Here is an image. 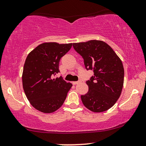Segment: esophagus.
<instances>
[{
    "instance_id": "obj_1",
    "label": "esophagus",
    "mask_w": 146,
    "mask_h": 146,
    "mask_svg": "<svg viewBox=\"0 0 146 146\" xmlns=\"http://www.w3.org/2000/svg\"><path fill=\"white\" fill-rule=\"evenodd\" d=\"M81 81H78V82H73L72 83H73V84H74V85H75V84H78L79 83H80Z\"/></svg>"
}]
</instances>
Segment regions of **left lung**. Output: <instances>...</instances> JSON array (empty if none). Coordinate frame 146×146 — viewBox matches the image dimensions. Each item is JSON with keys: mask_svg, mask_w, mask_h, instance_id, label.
<instances>
[{"mask_svg": "<svg viewBox=\"0 0 146 146\" xmlns=\"http://www.w3.org/2000/svg\"><path fill=\"white\" fill-rule=\"evenodd\" d=\"M73 46L83 58L86 68L94 71V76L86 82L88 91L81 96L82 103L93 112L107 111L122 92L124 75L122 61L104 41L90 40L73 43Z\"/></svg>", "mask_w": 146, "mask_h": 146, "instance_id": "left-lung-1", "label": "left lung"}]
</instances>
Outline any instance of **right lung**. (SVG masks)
Returning a JSON list of instances; mask_svg holds the SVG:
<instances>
[{
    "label": "right lung",
    "instance_id": "add662e5",
    "mask_svg": "<svg viewBox=\"0 0 146 146\" xmlns=\"http://www.w3.org/2000/svg\"><path fill=\"white\" fill-rule=\"evenodd\" d=\"M73 43H43L29 54L24 65L22 85L33 108L45 113H52L62 106L73 85L58 73L60 60L71 48Z\"/></svg>",
    "mask_w": 146,
    "mask_h": 146
}]
</instances>
